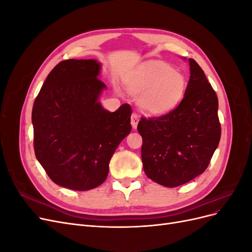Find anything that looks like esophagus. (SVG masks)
<instances>
[{"instance_id":"esophagus-1","label":"esophagus","mask_w":252,"mask_h":252,"mask_svg":"<svg viewBox=\"0 0 252 252\" xmlns=\"http://www.w3.org/2000/svg\"><path fill=\"white\" fill-rule=\"evenodd\" d=\"M139 121H140V119H139L138 114L132 113V116H131V126H132L133 129H136V127H138Z\"/></svg>"}]
</instances>
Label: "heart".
Instances as JSON below:
<instances>
[{"label": "heart", "mask_w": 252, "mask_h": 252, "mask_svg": "<svg viewBox=\"0 0 252 252\" xmlns=\"http://www.w3.org/2000/svg\"><path fill=\"white\" fill-rule=\"evenodd\" d=\"M126 87L133 95H139L140 109L151 116H162L181 103L187 89L184 74L174 71L169 65L147 62L128 75Z\"/></svg>", "instance_id": "heart-1"}]
</instances>
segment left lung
Masks as SVG:
<instances>
[{"mask_svg":"<svg viewBox=\"0 0 252 252\" xmlns=\"http://www.w3.org/2000/svg\"><path fill=\"white\" fill-rule=\"evenodd\" d=\"M189 66L187 89L178 107L161 117L142 118L138 125L144 171L165 187L202 174L220 139L216 91L194 60L189 59Z\"/></svg>","mask_w":252,"mask_h":252,"instance_id":"1","label":"left lung"}]
</instances>
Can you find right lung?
Instances as JSON below:
<instances>
[{
	"label": "right lung",
	"mask_w": 252,
	"mask_h": 252,
	"mask_svg": "<svg viewBox=\"0 0 252 252\" xmlns=\"http://www.w3.org/2000/svg\"><path fill=\"white\" fill-rule=\"evenodd\" d=\"M96 60H66L48 74L32 108L37 161L62 187L85 191L103 184L119 144L131 131V107L114 112L100 100L106 85Z\"/></svg>",
	"instance_id": "right-lung-1"
}]
</instances>
